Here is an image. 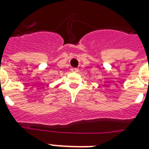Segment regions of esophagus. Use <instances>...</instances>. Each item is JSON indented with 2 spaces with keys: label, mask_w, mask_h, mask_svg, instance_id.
Masks as SVG:
<instances>
[{
  "label": "esophagus",
  "mask_w": 149,
  "mask_h": 149,
  "mask_svg": "<svg viewBox=\"0 0 149 149\" xmlns=\"http://www.w3.org/2000/svg\"><path fill=\"white\" fill-rule=\"evenodd\" d=\"M78 69L77 68H71V72H78Z\"/></svg>",
  "instance_id": "34e87169"
}]
</instances>
